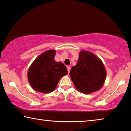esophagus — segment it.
Returning <instances> with one entry per match:
<instances>
[{"mask_svg": "<svg viewBox=\"0 0 131 131\" xmlns=\"http://www.w3.org/2000/svg\"><path fill=\"white\" fill-rule=\"evenodd\" d=\"M67 69H68V73H69V72H70V70H71V67H70V66H68V67H67Z\"/></svg>", "mask_w": 131, "mask_h": 131, "instance_id": "1", "label": "esophagus"}]
</instances>
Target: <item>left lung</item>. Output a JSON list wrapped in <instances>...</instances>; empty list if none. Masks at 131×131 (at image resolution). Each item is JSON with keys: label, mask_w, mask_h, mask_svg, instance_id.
<instances>
[{"label": "left lung", "mask_w": 131, "mask_h": 131, "mask_svg": "<svg viewBox=\"0 0 131 131\" xmlns=\"http://www.w3.org/2000/svg\"><path fill=\"white\" fill-rule=\"evenodd\" d=\"M70 77L77 90L89 94L102 87L106 78V71L100 58L94 53L81 51L77 65L72 66Z\"/></svg>", "instance_id": "left-lung-1"}]
</instances>
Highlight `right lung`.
Returning a JSON list of instances; mask_svg holds the SVG:
<instances>
[{"instance_id": "right-lung-1", "label": "right lung", "mask_w": 131, "mask_h": 131, "mask_svg": "<svg viewBox=\"0 0 131 131\" xmlns=\"http://www.w3.org/2000/svg\"><path fill=\"white\" fill-rule=\"evenodd\" d=\"M55 50H49L39 55L29 66L27 77L34 90L43 93L54 91L60 79L68 74L63 63L56 62Z\"/></svg>"}]
</instances>
